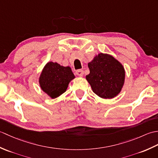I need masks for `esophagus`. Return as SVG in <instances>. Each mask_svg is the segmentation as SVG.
<instances>
[{
  "instance_id": "34e87169",
  "label": "esophagus",
  "mask_w": 158,
  "mask_h": 158,
  "mask_svg": "<svg viewBox=\"0 0 158 158\" xmlns=\"http://www.w3.org/2000/svg\"><path fill=\"white\" fill-rule=\"evenodd\" d=\"M76 74L79 77H82L83 74H84V72H83V70H78L76 71Z\"/></svg>"
}]
</instances>
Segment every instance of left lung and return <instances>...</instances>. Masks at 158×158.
I'll list each match as a JSON object with an SVG mask.
<instances>
[{"label": "left lung", "mask_w": 158, "mask_h": 158, "mask_svg": "<svg viewBox=\"0 0 158 158\" xmlns=\"http://www.w3.org/2000/svg\"><path fill=\"white\" fill-rule=\"evenodd\" d=\"M85 78L92 91L103 99L115 98L122 91L126 78L122 64L111 55L100 53L88 63Z\"/></svg>", "instance_id": "8db88e82"}]
</instances>
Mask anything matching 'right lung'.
<instances>
[{"label": "right lung", "instance_id": "1", "mask_svg": "<svg viewBox=\"0 0 158 158\" xmlns=\"http://www.w3.org/2000/svg\"><path fill=\"white\" fill-rule=\"evenodd\" d=\"M75 78L70 66H63L51 61L43 67L39 83L43 92L54 99L66 91L69 83Z\"/></svg>", "mask_w": 158, "mask_h": 158}]
</instances>
